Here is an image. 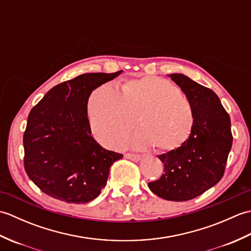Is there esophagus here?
Masks as SVG:
<instances>
[{
    "instance_id": "obj_1",
    "label": "esophagus",
    "mask_w": 251,
    "mask_h": 251,
    "mask_svg": "<svg viewBox=\"0 0 251 251\" xmlns=\"http://www.w3.org/2000/svg\"><path fill=\"white\" fill-rule=\"evenodd\" d=\"M125 157L128 159H131V161H135V162H138L141 159L140 155H138V154H134V153H127V154H125Z\"/></svg>"
}]
</instances>
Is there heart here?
<instances>
[{
  "mask_svg": "<svg viewBox=\"0 0 251 251\" xmlns=\"http://www.w3.org/2000/svg\"><path fill=\"white\" fill-rule=\"evenodd\" d=\"M90 129L102 145L119 148L136 126L141 129L132 138L136 148L157 147L174 151L189 140L195 115L190 100L168 79L141 76L129 79L121 90L105 83L90 94L87 103Z\"/></svg>",
  "mask_w": 251,
  "mask_h": 251,
  "instance_id": "b5f03b06",
  "label": "heart"
}]
</instances>
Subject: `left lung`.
Listing matches in <instances>:
<instances>
[{"mask_svg":"<svg viewBox=\"0 0 251 251\" xmlns=\"http://www.w3.org/2000/svg\"><path fill=\"white\" fill-rule=\"evenodd\" d=\"M169 76L193 106L194 128L185 145L157 156L164 164V174L148 185L164 200L183 201L200 196L221 180L233 136L230 115L211 89L183 74Z\"/></svg>","mask_w":251,"mask_h":251,"instance_id":"left-lung-1","label":"left lung"}]
</instances>
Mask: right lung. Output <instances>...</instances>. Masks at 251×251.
<instances>
[{"label": "right lung", "mask_w": 251, "mask_h": 251, "mask_svg": "<svg viewBox=\"0 0 251 251\" xmlns=\"http://www.w3.org/2000/svg\"><path fill=\"white\" fill-rule=\"evenodd\" d=\"M122 73H85L56 85L30 111L24 134L25 169L45 194L66 202L96 199L111 165L123 154L92 136L87 103L93 90Z\"/></svg>", "instance_id": "add662e5"}]
</instances>
